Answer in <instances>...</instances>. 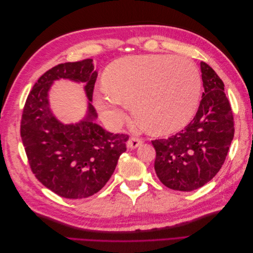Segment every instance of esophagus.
<instances>
[{
  "instance_id": "esophagus-1",
  "label": "esophagus",
  "mask_w": 253,
  "mask_h": 253,
  "mask_svg": "<svg viewBox=\"0 0 253 253\" xmlns=\"http://www.w3.org/2000/svg\"><path fill=\"white\" fill-rule=\"evenodd\" d=\"M141 143H142L141 139L136 138V137H131V138L127 140L126 145L129 149H136V148H138L139 145H141Z\"/></svg>"
}]
</instances>
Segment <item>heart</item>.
Masks as SVG:
<instances>
[{
	"instance_id": "1",
	"label": "heart",
	"mask_w": 253,
	"mask_h": 253,
	"mask_svg": "<svg viewBox=\"0 0 253 253\" xmlns=\"http://www.w3.org/2000/svg\"><path fill=\"white\" fill-rule=\"evenodd\" d=\"M94 103L113 128L126 119L131 104L137 122L153 134L178 131L193 117L201 90V77L190 60L168 55L120 58L106 68Z\"/></svg>"
}]
</instances>
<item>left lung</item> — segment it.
Segmentation results:
<instances>
[{
    "label": "left lung",
    "instance_id": "left-lung-1",
    "mask_svg": "<svg viewBox=\"0 0 253 253\" xmlns=\"http://www.w3.org/2000/svg\"><path fill=\"white\" fill-rule=\"evenodd\" d=\"M201 72L204 93L193 120L170 138L152 141L157 177L176 191L190 192L209 182L223 166L234 136L224 82L205 62Z\"/></svg>",
    "mask_w": 253,
    "mask_h": 253
}]
</instances>
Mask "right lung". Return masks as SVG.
<instances>
[{"instance_id": "add662e5", "label": "right lung", "mask_w": 253, "mask_h": 253, "mask_svg": "<svg viewBox=\"0 0 253 253\" xmlns=\"http://www.w3.org/2000/svg\"><path fill=\"white\" fill-rule=\"evenodd\" d=\"M97 75L93 59L52 67L36 82L23 110L21 138L32 171L61 197L78 200L99 192L126 151L127 135L110 133L95 122L91 100ZM60 79L84 84L88 110L76 124H63L50 109L49 90Z\"/></svg>"}]
</instances>
